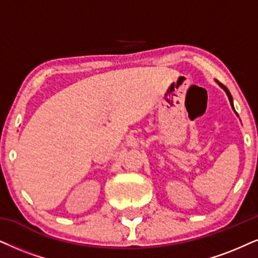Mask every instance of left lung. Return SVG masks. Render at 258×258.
I'll use <instances>...</instances> for the list:
<instances>
[{
    "label": "left lung",
    "instance_id": "left-lung-1",
    "mask_svg": "<svg viewBox=\"0 0 258 258\" xmlns=\"http://www.w3.org/2000/svg\"><path fill=\"white\" fill-rule=\"evenodd\" d=\"M219 86L223 88V89L226 91V94H227V96H229V100H230V102H231V106H232V108H233V100H232V96H231V93L229 91V89H227L226 87L224 86V84H221V83H219ZM233 110H234V108H233Z\"/></svg>",
    "mask_w": 258,
    "mask_h": 258
}]
</instances>
